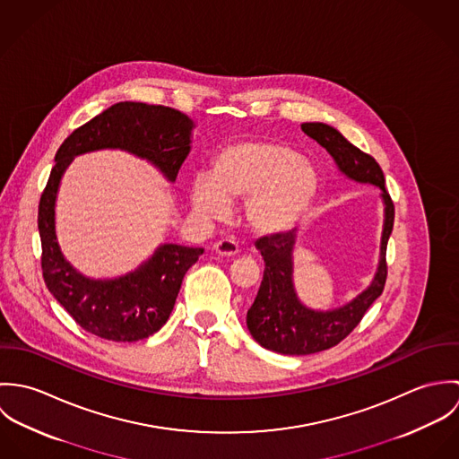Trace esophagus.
<instances>
[{
	"mask_svg": "<svg viewBox=\"0 0 459 459\" xmlns=\"http://www.w3.org/2000/svg\"><path fill=\"white\" fill-rule=\"evenodd\" d=\"M213 251L219 255V256H235V255H238V246L233 242V240H230V238H222V240H219V242H215L213 244Z\"/></svg>",
	"mask_w": 459,
	"mask_h": 459,
	"instance_id": "1",
	"label": "esophagus"
}]
</instances>
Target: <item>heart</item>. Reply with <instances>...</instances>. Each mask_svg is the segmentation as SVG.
<instances>
[{
  "instance_id": "1",
  "label": "heart",
  "mask_w": 459,
  "mask_h": 459,
  "mask_svg": "<svg viewBox=\"0 0 459 459\" xmlns=\"http://www.w3.org/2000/svg\"><path fill=\"white\" fill-rule=\"evenodd\" d=\"M320 191L316 169L290 144L238 141L213 159L210 175H196L189 199L203 217H221L228 203L246 199L244 217L258 235L295 230Z\"/></svg>"
}]
</instances>
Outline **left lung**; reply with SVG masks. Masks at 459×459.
I'll use <instances>...</instances> for the list:
<instances>
[{
  "instance_id": "1",
  "label": "left lung",
  "mask_w": 459,
  "mask_h": 459,
  "mask_svg": "<svg viewBox=\"0 0 459 459\" xmlns=\"http://www.w3.org/2000/svg\"><path fill=\"white\" fill-rule=\"evenodd\" d=\"M304 134L324 146L337 169L357 184H369L382 191L384 230L380 260L371 284L341 307L318 311L307 307L293 284V251L297 230L263 237L255 246L264 262L258 295L247 311V328L263 348L282 355H309L341 342L359 325L369 306L382 295L387 279V242L393 233L394 203L385 191L384 171L378 162L353 146L341 132L322 122L300 126Z\"/></svg>"
}]
</instances>
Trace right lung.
I'll use <instances>...</instances> for the list:
<instances>
[{
	"instance_id": "obj_1",
	"label": "right lung",
	"mask_w": 459,
	"mask_h": 459,
	"mask_svg": "<svg viewBox=\"0 0 459 459\" xmlns=\"http://www.w3.org/2000/svg\"><path fill=\"white\" fill-rule=\"evenodd\" d=\"M195 122L171 108L118 102L72 132L55 157L39 204L42 273L51 295L75 324L108 341L132 342L162 327L175 306L186 272L201 247L162 244L135 270L115 279H93L66 262L56 237V196L74 157L97 150H124L148 160L168 182L191 152Z\"/></svg>"
}]
</instances>
